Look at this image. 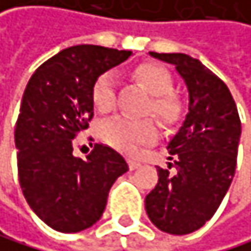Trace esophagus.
Wrapping results in <instances>:
<instances>
[{
    "label": "esophagus",
    "mask_w": 251,
    "mask_h": 251,
    "mask_svg": "<svg viewBox=\"0 0 251 251\" xmlns=\"http://www.w3.org/2000/svg\"><path fill=\"white\" fill-rule=\"evenodd\" d=\"M128 164H129V169H131V170H136V169H139V167H140V162H139V161H136V159H129V161H128Z\"/></svg>",
    "instance_id": "1"
}]
</instances>
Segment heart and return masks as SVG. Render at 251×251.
<instances>
[{
	"instance_id": "1",
	"label": "heart",
	"mask_w": 251,
	"mask_h": 251,
	"mask_svg": "<svg viewBox=\"0 0 251 251\" xmlns=\"http://www.w3.org/2000/svg\"><path fill=\"white\" fill-rule=\"evenodd\" d=\"M132 76L151 94L147 111L165 125H173L183 114V103L172 94V76L154 62H145L132 70ZM92 103L100 112H109L115 103V79L112 73H101L92 84ZM100 136L106 144L122 151H134L139 145L153 142L157 131L150 119L114 117L101 123Z\"/></svg>"
}]
</instances>
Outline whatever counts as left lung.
<instances>
[{"instance_id": "8db88e82", "label": "left lung", "mask_w": 251, "mask_h": 251, "mask_svg": "<svg viewBox=\"0 0 251 251\" xmlns=\"http://www.w3.org/2000/svg\"><path fill=\"white\" fill-rule=\"evenodd\" d=\"M150 56L175 65L189 92V111L169 142V169L157 167V184L145 197L151 224L169 234L197 231L217 211L231 184L241 119L226 84L199 59L183 52Z\"/></svg>"}]
</instances>
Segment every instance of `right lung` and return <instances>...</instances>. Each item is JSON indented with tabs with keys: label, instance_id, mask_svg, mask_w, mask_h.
Wrapping results in <instances>:
<instances>
[{
	"label": "right lung",
	"instance_id": "obj_1",
	"mask_svg": "<svg viewBox=\"0 0 251 251\" xmlns=\"http://www.w3.org/2000/svg\"><path fill=\"white\" fill-rule=\"evenodd\" d=\"M131 54L97 45L65 48L25 89L15 126L18 181L31 209L56 231L97 224L115 179L128 172L123 156L101 144L86 159L73 156V139L94 117V81Z\"/></svg>",
	"mask_w": 251,
	"mask_h": 251
}]
</instances>
